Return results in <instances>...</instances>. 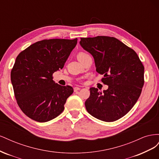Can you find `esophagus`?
I'll return each mask as SVG.
<instances>
[{
  "label": "esophagus",
  "instance_id": "34e87169",
  "mask_svg": "<svg viewBox=\"0 0 159 159\" xmlns=\"http://www.w3.org/2000/svg\"><path fill=\"white\" fill-rule=\"evenodd\" d=\"M80 89H81L80 88L78 87H75L74 88V91H79Z\"/></svg>",
  "mask_w": 159,
  "mask_h": 159
}]
</instances>
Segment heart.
Instances as JSON below:
<instances>
[{
	"mask_svg": "<svg viewBox=\"0 0 159 159\" xmlns=\"http://www.w3.org/2000/svg\"><path fill=\"white\" fill-rule=\"evenodd\" d=\"M88 56H89V55L88 54H86V53L83 52H81L78 53V60H80V59H82V58H84V57Z\"/></svg>",
	"mask_w": 159,
	"mask_h": 159,
	"instance_id": "b5f03b06",
	"label": "heart"
}]
</instances>
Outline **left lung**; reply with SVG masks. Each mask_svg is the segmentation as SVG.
<instances>
[{"label":"left lung","mask_w":159,"mask_h":159,"mask_svg":"<svg viewBox=\"0 0 159 159\" xmlns=\"http://www.w3.org/2000/svg\"><path fill=\"white\" fill-rule=\"evenodd\" d=\"M80 44L93 56L96 71L108 85L103 92L91 88L85 105L88 112L106 122L125 115L137 102L144 85V66L131 48L114 37L81 38Z\"/></svg>","instance_id":"8db88e82"}]
</instances>
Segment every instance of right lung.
I'll list each match as a JSON object with an SVG mask.
<instances>
[{
    "label": "right lung",
    "mask_w": 159,
    "mask_h": 159,
    "mask_svg": "<svg viewBox=\"0 0 159 159\" xmlns=\"http://www.w3.org/2000/svg\"><path fill=\"white\" fill-rule=\"evenodd\" d=\"M78 39L38 41L16 57L11 78L19 107L26 116L38 122L56 118L74 92L70 85L53 80V74L62 69Z\"/></svg>",
    "instance_id": "1"
}]
</instances>
